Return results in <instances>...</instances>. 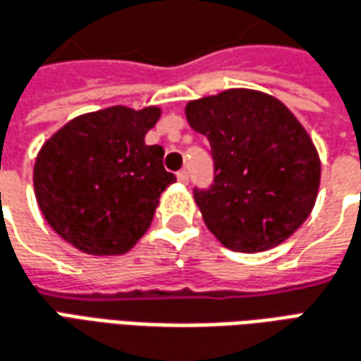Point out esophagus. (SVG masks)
<instances>
[{
    "label": "esophagus",
    "instance_id": "esophagus-1",
    "mask_svg": "<svg viewBox=\"0 0 361 361\" xmlns=\"http://www.w3.org/2000/svg\"><path fill=\"white\" fill-rule=\"evenodd\" d=\"M178 181H180V183H188L189 181L188 170H180V172H178Z\"/></svg>",
    "mask_w": 361,
    "mask_h": 361
}]
</instances>
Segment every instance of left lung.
<instances>
[{
	"mask_svg": "<svg viewBox=\"0 0 361 361\" xmlns=\"http://www.w3.org/2000/svg\"><path fill=\"white\" fill-rule=\"evenodd\" d=\"M185 117L207 137L215 164L209 189H193L207 228L234 252L287 240L311 215L321 160L283 103L254 90H226L189 102Z\"/></svg>",
	"mask_w": 361,
	"mask_h": 361,
	"instance_id": "obj_1",
	"label": "left lung"
}]
</instances>
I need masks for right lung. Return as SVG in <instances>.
Returning <instances> with one entry per match:
<instances>
[{
    "mask_svg": "<svg viewBox=\"0 0 361 361\" xmlns=\"http://www.w3.org/2000/svg\"><path fill=\"white\" fill-rule=\"evenodd\" d=\"M158 107L115 105L75 117L42 145L35 195L47 223L92 256L128 252L148 231L158 199L176 176L164 148L145 142Z\"/></svg>",
    "mask_w": 361,
    "mask_h": 361,
    "instance_id": "add662e5",
    "label": "right lung"
}]
</instances>
